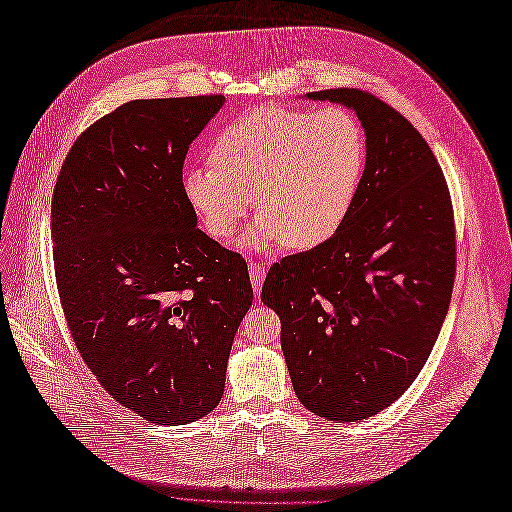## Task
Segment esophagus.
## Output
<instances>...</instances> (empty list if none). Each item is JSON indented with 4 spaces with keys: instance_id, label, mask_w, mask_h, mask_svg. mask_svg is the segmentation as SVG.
<instances>
[{
    "instance_id": "34e87169",
    "label": "esophagus",
    "mask_w": 512,
    "mask_h": 512,
    "mask_svg": "<svg viewBox=\"0 0 512 512\" xmlns=\"http://www.w3.org/2000/svg\"><path fill=\"white\" fill-rule=\"evenodd\" d=\"M250 280H252V288H254V292L256 294H260V290H262V284H265V267L260 265V262H254V260H250Z\"/></svg>"
}]
</instances>
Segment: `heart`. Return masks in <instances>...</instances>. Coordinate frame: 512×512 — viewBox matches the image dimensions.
I'll return each mask as SVG.
<instances>
[{
	"mask_svg": "<svg viewBox=\"0 0 512 512\" xmlns=\"http://www.w3.org/2000/svg\"><path fill=\"white\" fill-rule=\"evenodd\" d=\"M367 138L346 108H258L211 145V164L183 175V194L213 239L226 241L256 205L250 245L312 250L344 226L359 196Z\"/></svg>",
	"mask_w": 512,
	"mask_h": 512,
	"instance_id": "1",
	"label": "heart"
}]
</instances>
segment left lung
<instances>
[{
    "label": "left lung",
    "instance_id": "obj_1",
    "mask_svg": "<svg viewBox=\"0 0 512 512\" xmlns=\"http://www.w3.org/2000/svg\"><path fill=\"white\" fill-rule=\"evenodd\" d=\"M305 98L356 113L365 175L337 235L275 262L260 299L282 320L301 404L356 423L404 395L436 344L455 282L453 203L427 141L393 106L348 87Z\"/></svg>",
    "mask_w": 512,
    "mask_h": 512
}]
</instances>
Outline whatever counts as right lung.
Segmentation results:
<instances>
[{
  "label": "right lung",
  "instance_id": "add662e5",
  "mask_svg": "<svg viewBox=\"0 0 512 512\" xmlns=\"http://www.w3.org/2000/svg\"><path fill=\"white\" fill-rule=\"evenodd\" d=\"M222 104H121L76 138L53 192L55 280L74 344L121 406L158 425L220 404L254 299L245 260L196 226L183 194L188 149Z\"/></svg>",
  "mask_w": 512,
  "mask_h": 512
}]
</instances>
